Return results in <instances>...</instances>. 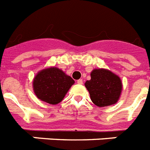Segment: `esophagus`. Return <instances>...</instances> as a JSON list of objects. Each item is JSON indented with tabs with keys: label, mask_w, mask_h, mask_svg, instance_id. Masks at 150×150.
<instances>
[{
	"label": "esophagus",
	"mask_w": 150,
	"mask_h": 150,
	"mask_svg": "<svg viewBox=\"0 0 150 150\" xmlns=\"http://www.w3.org/2000/svg\"><path fill=\"white\" fill-rule=\"evenodd\" d=\"M77 83H78V84H83V80H82V79H79L78 81H77Z\"/></svg>",
	"instance_id": "34e87169"
}]
</instances>
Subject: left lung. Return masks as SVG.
Segmentation results:
<instances>
[{
	"label": "left lung",
	"mask_w": 150,
	"mask_h": 150,
	"mask_svg": "<svg viewBox=\"0 0 150 150\" xmlns=\"http://www.w3.org/2000/svg\"><path fill=\"white\" fill-rule=\"evenodd\" d=\"M91 81L85 83V87L94 105L105 107L118 101L122 85L117 75L107 69H96L91 72Z\"/></svg>",
	"instance_id": "8db88e82"
}]
</instances>
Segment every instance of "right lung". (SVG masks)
Instances as JSON below:
<instances>
[{
    "label": "right lung",
    "instance_id": "add662e5",
    "mask_svg": "<svg viewBox=\"0 0 150 150\" xmlns=\"http://www.w3.org/2000/svg\"><path fill=\"white\" fill-rule=\"evenodd\" d=\"M74 83V80L62 70L51 67L37 74L33 81V87L35 94L40 100L56 105L63 100Z\"/></svg>",
    "mask_w": 150,
    "mask_h": 150
}]
</instances>
